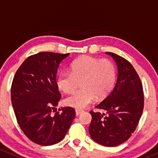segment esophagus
<instances>
[{"label":"esophagus","instance_id":"esophagus-1","mask_svg":"<svg viewBox=\"0 0 158 158\" xmlns=\"http://www.w3.org/2000/svg\"><path fill=\"white\" fill-rule=\"evenodd\" d=\"M83 112V110H81V109H76V116L79 115V114H81V113Z\"/></svg>","mask_w":158,"mask_h":158}]
</instances>
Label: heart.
<instances>
[{
    "label": "heart",
    "instance_id": "obj_1",
    "mask_svg": "<svg viewBox=\"0 0 158 158\" xmlns=\"http://www.w3.org/2000/svg\"><path fill=\"white\" fill-rule=\"evenodd\" d=\"M70 72H61L56 79L57 88L65 94L72 93L81 81V88L68 97L66 105L84 108L101 99L112 90L116 81V68L108 59L84 56L76 59L70 65Z\"/></svg>",
    "mask_w": 158,
    "mask_h": 158
}]
</instances>
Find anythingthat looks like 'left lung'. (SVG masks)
<instances>
[{
	"instance_id": "1",
	"label": "left lung",
	"mask_w": 158,
	"mask_h": 158,
	"mask_svg": "<svg viewBox=\"0 0 158 158\" xmlns=\"http://www.w3.org/2000/svg\"><path fill=\"white\" fill-rule=\"evenodd\" d=\"M111 56L118 67L115 86L105 99L95 107L107 111L94 112L89 132L91 138L104 147H117L132 135L143 114L144 96L143 85L133 66L114 53Z\"/></svg>"
}]
</instances>
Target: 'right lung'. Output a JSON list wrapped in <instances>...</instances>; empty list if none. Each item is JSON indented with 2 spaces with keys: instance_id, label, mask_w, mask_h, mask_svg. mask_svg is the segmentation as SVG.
<instances>
[{
  "instance_id": "add662e5",
  "label": "right lung",
  "mask_w": 158,
  "mask_h": 158,
  "mask_svg": "<svg viewBox=\"0 0 158 158\" xmlns=\"http://www.w3.org/2000/svg\"><path fill=\"white\" fill-rule=\"evenodd\" d=\"M69 55L40 52L29 56L13 79L11 98L17 122L25 135L39 145L62 140L76 116L70 107L51 114L61 97L56 85L57 68Z\"/></svg>"
}]
</instances>
